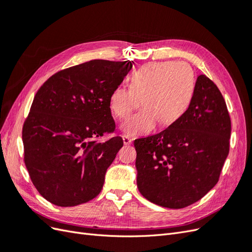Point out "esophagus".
<instances>
[{
  "label": "esophagus",
  "instance_id": "34e87169",
  "mask_svg": "<svg viewBox=\"0 0 252 252\" xmlns=\"http://www.w3.org/2000/svg\"><path fill=\"white\" fill-rule=\"evenodd\" d=\"M122 139H123V142H124L125 145H130L132 143V140L127 135H123V136H122Z\"/></svg>",
  "mask_w": 252,
  "mask_h": 252
}]
</instances>
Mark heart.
<instances>
[{
	"instance_id": "b5f03b06",
	"label": "heart",
	"mask_w": 252,
	"mask_h": 252,
	"mask_svg": "<svg viewBox=\"0 0 252 252\" xmlns=\"http://www.w3.org/2000/svg\"><path fill=\"white\" fill-rule=\"evenodd\" d=\"M195 89L193 69L185 62H154L134 71L130 86L119 85L109 96L110 109L126 120L142 104L145 107L121 129L129 135L154 131L158 123L169 126L183 117L192 101Z\"/></svg>"
}]
</instances>
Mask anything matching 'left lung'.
Listing matches in <instances>:
<instances>
[{
	"mask_svg": "<svg viewBox=\"0 0 252 252\" xmlns=\"http://www.w3.org/2000/svg\"><path fill=\"white\" fill-rule=\"evenodd\" d=\"M230 133L222 94L210 79L199 75L183 117L159 133L134 141L139 191L151 203L171 209L197 202L219 181Z\"/></svg>",
	"mask_w": 252,
	"mask_h": 252,
	"instance_id": "1",
	"label": "left lung"
}]
</instances>
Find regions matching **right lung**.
Segmentation results:
<instances>
[{"instance_id": "1", "label": "right lung", "mask_w": 252, "mask_h": 252, "mask_svg": "<svg viewBox=\"0 0 252 252\" xmlns=\"http://www.w3.org/2000/svg\"><path fill=\"white\" fill-rule=\"evenodd\" d=\"M132 65L93 60L53 74L37 90L22 136L30 179L48 202L71 207L101 192L123 140L94 139L116 128L109 96Z\"/></svg>"}]
</instances>
